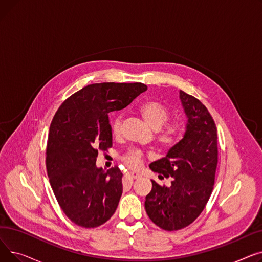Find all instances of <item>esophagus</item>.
Wrapping results in <instances>:
<instances>
[{
    "label": "esophagus",
    "instance_id": "1",
    "mask_svg": "<svg viewBox=\"0 0 262 262\" xmlns=\"http://www.w3.org/2000/svg\"><path fill=\"white\" fill-rule=\"evenodd\" d=\"M128 176H130L132 178H134V180H138V178H141L142 175L138 172H129L128 173Z\"/></svg>",
    "mask_w": 262,
    "mask_h": 262
}]
</instances>
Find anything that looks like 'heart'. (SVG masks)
<instances>
[{"label": "heart", "instance_id": "b5f03b06", "mask_svg": "<svg viewBox=\"0 0 262 262\" xmlns=\"http://www.w3.org/2000/svg\"><path fill=\"white\" fill-rule=\"evenodd\" d=\"M139 112L149 127H152L154 130L160 129L157 140L162 147L170 148L177 143L181 137L183 126L176 122L165 124L170 119V110L166 105L156 100H148L140 105ZM121 116L115 117L112 121V133L114 136H119L121 134ZM142 158L143 152L141 149L130 148L123 155L122 160L128 167L136 169L140 167Z\"/></svg>", "mask_w": 262, "mask_h": 262}]
</instances>
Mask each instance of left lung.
<instances>
[{"mask_svg": "<svg viewBox=\"0 0 262 262\" xmlns=\"http://www.w3.org/2000/svg\"><path fill=\"white\" fill-rule=\"evenodd\" d=\"M180 99L188 119L184 138L166 157L149 164L160 177L171 178V186L152 181L144 203L152 222L168 231L185 228L201 214L211 195L217 166L216 126L208 109L182 90Z\"/></svg>", "mask_w": 262, "mask_h": 262, "instance_id": "1", "label": "left lung"}]
</instances>
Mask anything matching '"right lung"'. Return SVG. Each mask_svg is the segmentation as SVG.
I'll return each mask as SVG.
<instances>
[{
	"mask_svg": "<svg viewBox=\"0 0 262 262\" xmlns=\"http://www.w3.org/2000/svg\"><path fill=\"white\" fill-rule=\"evenodd\" d=\"M142 82H101L68 98L55 114L47 145V171L60 208L80 227H98L113 216L123 192L118 167H96L99 150L113 146L108 114L129 105Z\"/></svg>",
	"mask_w": 262,
	"mask_h": 262,
	"instance_id": "1",
	"label": "right lung"
}]
</instances>
